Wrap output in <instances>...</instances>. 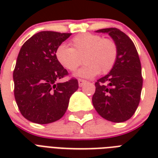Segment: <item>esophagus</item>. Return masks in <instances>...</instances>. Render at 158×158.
Masks as SVG:
<instances>
[{"instance_id":"obj_1","label":"esophagus","mask_w":158,"mask_h":158,"mask_svg":"<svg viewBox=\"0 0 158 158\" xmlns=\"http://www.w3.org/2000/svg\"><path fill=\"white\" fill-rule=\"evenodd\" d=\"M78 82H79V87H82L84 84H85V83H86V81H85V80H84V79H78Z\"/></svg>"}]
</instances>
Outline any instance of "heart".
<instances>
[{"instance_id":"obj_1","label":"heart","mask_w":158,"mask_h":158,"mask_svg":"<svg viewBox=\"0 0 158 158\" xmlns=\"http://www.w3.org/2000/svg\"><path fill=\"white\" fill-rule=\"evenodd\" d=\"M69 45L70 48L64 44L60 45L56 50V58L69 71H74L80 65L82 58L85 64L77 71V76L92 78L97 74H106L116 62L117 45L110 38H102L89 33H81L75 36Z\"/></svg>"}]
</instances>
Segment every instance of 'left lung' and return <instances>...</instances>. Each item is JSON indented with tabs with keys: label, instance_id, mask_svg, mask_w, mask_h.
<instances>
[{
	"label": "left lung",
	"instance_id": "8db88e82",
	"mask_svg": "<svg viewBox=\"0 0 158 158\" xmlns=\"http://www.w3.org/2000/svg\"><path fill=\"white\" fill-rule=\"evenodd\" d=\"M117 45L115 65L106 75L95 83L92 101L97 112L111 122L126 121L135 114L139 104L143 77L139 54L132 40L115 28H102Z\"/></svg>",
	"mask_w": 158,
	"mask_h": 158
}]
</instances>
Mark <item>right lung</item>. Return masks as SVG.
<instances>
[{"instance_id":"add662e5","label":"right lung","mask_w":158,"mask_h":158,"mask_svg":"<svg viewBox=\"0 0 158 158\" xmlns=\"http://www.w3.org/2000/svg\"><path fill=\"white\" fill-rule=\"evenodd\" d=\"M70 35L39 32L26 41L19 52L13 73L14 93L21 114L29 121L44 125L60 120L79 89L74 78L59 82L68 72L57 61L56 50Z\"/></svg>"}]
</instances>
